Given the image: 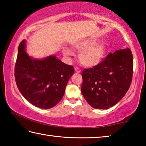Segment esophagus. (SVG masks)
<instances>
[{
    "label": "esophagus",
    "instance_id": "34e87169",
    "mask_svg": "<svg viewBox=\"0 0 146 146\" xmlns=\"http://www.w3.org/2000/svg\"><path fill=\"white\" fill-rule=\"evenodd\" d=\"M75 70L76 72L78 73H80L81 72V70L78 68H75Z\"/></svg>",
    "mask_w": 146,
    "mask_h": 146
}]
</instances>
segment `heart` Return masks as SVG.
<instances>
[{"label":"heart","instance_id":"heart-1","mask_svg":"<svg viewBox=\"0 0 146 146\" xmlns=\"http://www.w3.org/2000/svg\"><path fill=\"white\" fill-rule=\"evenodd\" d=\"M73 48L79 53L78 59L80 64L87 68H93L103 60L106 52L104 44L98 42L95 38H87L77 42L73 45ZM63 53L66 56L73 55V51L65 47Z\"/></svg>","mask_w":146,"mask_h":146}]
</instances>
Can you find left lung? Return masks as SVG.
I'll return each instance as SVG.
<instances>
[{"mask_svg":"<svg viewBox=\"0 0 146 146\" xmlns=\"http://www.w3.org/2000/svg\"><path fill=\"white\" fill-rule=\"evenodd\" d=\"M133 60L129 48L110 53L105 60L82 71V95L91 107L106 110L124 97L132 81Z\"/></svg>","mask_w":146,"mask_h":146,"instance_id":"8db88e82","label":"left lung"}]
</instances>
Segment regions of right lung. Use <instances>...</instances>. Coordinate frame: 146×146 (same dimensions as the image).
Here are the masks:
<instances>
[{
    "label": "right lung",
    "instance_id": "1",
    "mask_svg": "<svg viewBox=\"0 0 146 146\" xmlns=\"http://www.w3.org/2000/svg\"><path fill=\"white\" fill-rule=\"evenodd\" d=\"M26 48V40H23L19 46L15 68L17 88L23 97L36 107L53 108L63 97L74 68L55 55L34 58L27 53Z\"/></svg>",
    "mask_w": 146,
    "mask_h": 146
}]
</instances>
